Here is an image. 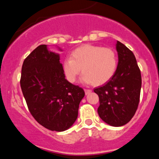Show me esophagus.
Listing matches in <instances>:
<instances>
[{"instance_id": "esophagus-1", "label": "esophagus", "mask_w": 159, "mask_h": 159, "mask_svg": "<svg viewBox=\"0 0 159 159\" xmlns=\"http://www.w3.org/2000/svg\"><path fill=\"white\" fill-rule=\"evenodd\" d=\"M84 92H85V94L87 95V94H90V93L92 92V90H88V89H85Z\"/></svg>"}]
</instances>
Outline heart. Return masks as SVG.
Returning a JSON list of instances; mask_svg holds the SVG:
<instances>
[{"label": "heart", "mask_w": 159, "mask_h": 159, "mask_svg": "<svg viewBox=\"0 0 159 159\" xmlns=\"http://www.w3.org/2000/svg\"><path fill=\"white\" fill-rule=\"evenodd\" d=\"M116 67L117 57L112 48L93 45H84L75 49L70 58L63 63V72L69 82L74 83L82 72V81L95 86L110 81Z\"/></svg>", "instance_id": "1"}]
</instances>
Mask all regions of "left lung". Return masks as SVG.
<instances>
[{"instance_id":"1","label":"left lung","mask_w":159,"mask_h":159,"mask_svg":"<svg viewBox=\"0 0 159 159\" xmlns=\"http://www.w3.org/2000/svg\"><path fill=\"white\" fill-rule=\"evenodd\" d=\"M118 65L112 78L102 87L94 89L99 98L98 114L104 122L118 127L129 123L140 101L141 74L131 50L117 41Z\"/></svg>"}]
</instances>
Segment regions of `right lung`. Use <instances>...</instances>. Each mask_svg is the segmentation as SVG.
I'll return each mask as SVG.
<instances>
[{
	"label": "right lung",
	"mask_w": 159,
	"mask_h": 159,
	"mask_svg": "<svg viewBox=\"0 0 159 159\" xmlns=\"http://www.w3.org/2000/svg\"><path fill=\"white\" fill-rule=\"evenodd\" d=\"M20 84L27 107L40 125L56 132L73 125L84 91L66 79L59 54L49 52L46 45L25 58Z\"/></svg>",
	"instance_id": "obj_1"
}]
</instances>
